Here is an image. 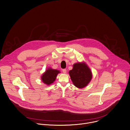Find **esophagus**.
<instances>
[{
    "label": "esophagus",
    "mask_w": 130,
    "mask_h": 130,
    "mask_svg": "<svg viewBox=\"0 0 130 130\" xmlns=\"http://www.w3.org/2000/svg\"><path fill=\"white\" fill-rule=\"evenodd\" d=\"M62 72L64 74H66L67 73V70L66 69H63L62 70Z\"/></svg>",
    "instance_id": "obj_1"
}]
</instances>
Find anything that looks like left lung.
<instances>
[{"mask_svg": "<svg viewBox=\"0 0 130 130\" xmlns=\"http://www.w3.org/2000/svg\"><path fill=\"white\" fill-rule=\"evenodd\" d=\"M69 75L74 85L80 89L87 86L92 78V72L84 61L74 63Z\"/></svg>", "mask_w": 130, "mask_h": 130, "instance_id": "1", "label": "left lung"}]
</instances>
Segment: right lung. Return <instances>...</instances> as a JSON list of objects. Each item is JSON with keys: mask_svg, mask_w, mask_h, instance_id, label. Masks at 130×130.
I'll return each mask as SVG.
<instances>
[{"mask_svg": "<svg viewBox=\"0 0 130 130\" xmlns=\"http://www.w3.org/2000/svg\"><path fill=\"white\" fill-rule=\"evenodd\" d=\"M60 73V72L58 70L49 68L42 75L41 80L45 84L50 85L55 81L57 75Z\"/></svg>", "mask_w": 130, "mask_h": 130, "instance_id": "right-lung-1", "label": "right lung"}]
</instances>
